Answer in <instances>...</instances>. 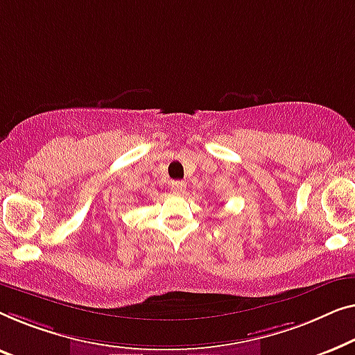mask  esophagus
<instances>
[{
	"instance_id": "34e87169",
	"label": "esophagus",
	"mask_w": 355,
	"mask_h": 355,
	"mask_svg": "<svg viewBox=\"0 0 355 355\" xmlns=\"http://www.w3.org/2000/svg\"><path fill=\"white\" fill-rule=\"evenodd\" d=\"M171 189L175 194H182L184 189H187V183H184V182H172L171 183Z\"/></svg>"
}]
</instances>
